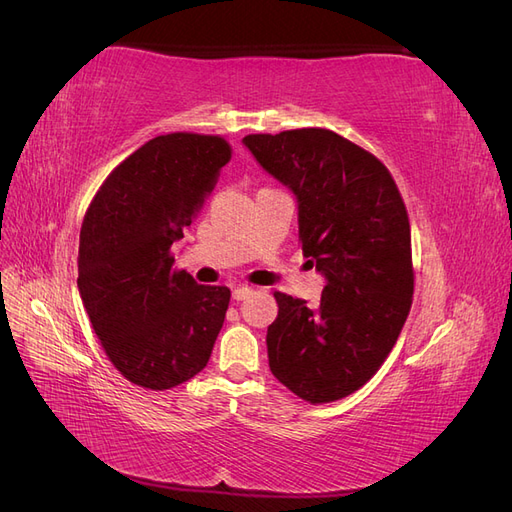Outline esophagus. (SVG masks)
<instances>
[{
    "label": "esophagus",
    "mask_w": 512,
    "mask_h": 512,
    "mask_svg": "<svg viewBox=\"0 0 512 512\" xmlns=\"http://www.w3.org/2000/svg\"><path fill=\"white\" fill-rule=\"evenodd\" d=\"M252 292H254L252 286H237L235 290H232V299H235V301H243V299L250 297Z\"/></svg>",
    "instance_id": "obj_1"
}]
</instances>
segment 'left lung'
<instances>
[{
    "mask_svg": "<svg viewBox=\"0 0 512 512\" xmlns=\"http://www.w3.org/2000/svg\"><path fill=\"white\" fill-rule=\"evenodd\" d=\"M243 145L297 198L303 256L327 282L316 307L275 292L269 367L309 404L342 399L376 374L410 312L406 205L386 166L331 130L250 134Z\"/></svg>",
    "mask_w": 512,
    "mask_h": 512,
    "instance_id": "obj_1",
    "label": "left lung"
}]
</instances>
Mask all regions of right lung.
Masks as SVG:
<instances>
[{
	"label": "right lung",
	"mask_w": 512,
	"mask_h": 512,
	"mask_svg": "<svg viewBox=\"0 0 512 512\" xmlns=\"http://www.w3.org/2000/svg\"><path fill=\"white\" fill-rule=\"evenodd\" d=\"M230 145L175 132L123 160L85 213L79 292L102 348L130 382L166 391L209 363L230 301L175 271L170 247L213 190Z\"/></svg>",
	"instance_id": "add662e5"
}]
</instances>
